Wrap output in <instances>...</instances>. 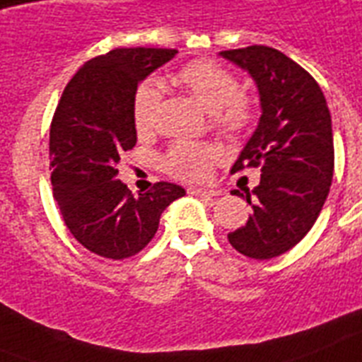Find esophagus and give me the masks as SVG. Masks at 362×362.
<instances>
[{
    "label": "esophagus",
    "mask_w": 362,
    "mask_h": 362,
    "mask_svg": "<svg viewBox=\"0 0 362 362\" xmlns=\"http://www.w3.org/2000/svg\"><path fill=\"white\" fill-rule=\"evenodd\" d=\"M191 193L202 197V199H214V197L223 195V191L217 187H191Z\"/></svg>",
    "instance_id": "esophagus-1"
}]
</instances>
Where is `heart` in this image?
<instances>
[{"label":"heart","mask_w":362,"mask_h":362,"mask_svg":"<svg viewBox=\"0 0 362 362\" xmlns=\"http://www.w3.org/2000/svg\"><path fill=\"white\" fill-rule=\"evenodd\" d=\"M173 83L178 89L211 111V122L221 134L240 137L247 130L255 117L252 98L240 89L238 78L223 64L211 59H195L176 70ZM161 90L152 81H141L132 96V119L135 130L148 134L156 126L160 110ZM217 160V148L208 143L176 141L161 158L163 171L187 182L204 180Z\"/></svg>","instance_id":"1"}]
</instances>
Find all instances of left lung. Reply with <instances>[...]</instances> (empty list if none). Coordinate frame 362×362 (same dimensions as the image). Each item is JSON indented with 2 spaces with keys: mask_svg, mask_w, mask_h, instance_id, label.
<instances>
[{
  "mask_svg": "<svg viewBox=\"0 0 362 362\" xmlns=\"http://www.w3.org/2000/svg\"><path fill=\"white\" fill-rule=\"evenodd\" d=\"M221 55L257 81L262 117L232 173L260 169V184L234 189L252 216L228 242L249 258H275L299 243L318 219L334 171V146L325 96L296 61L269 46L225 49Z\"/></svg>",
  "mask_w": 362,
  "mask_h": 362,
  "instance_id": "left-lung-1",
  "label": "left lung"
}]
</instances>
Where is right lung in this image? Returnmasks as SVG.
Returning a JSON list of instances; mask_svg holds the SVG:
<instances>
[{
  "mask_svg": "<svg viewBox=\"0 0 362 362\" xmlns=\"http://www.w3.org/2000/svg\"><path fill=\"white\" fill-rule=\"evenodd\" d=\"M178 49L115 48L90 59L64 87L49 126L54 197L72 236L98 257H134L154 238L160 216L184 187L156 182L134 197L117 180L122 152L137 141L132 96L141 79Z\"/></svg>",
  "mask_w": 362,
  "mask_h": 362,
  "instance_id": "1",
  "label": "right lung"
}]
</instances>
